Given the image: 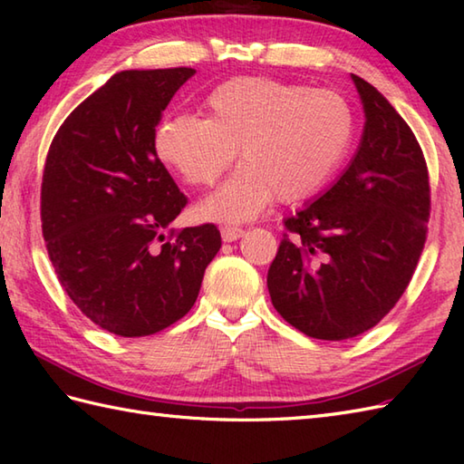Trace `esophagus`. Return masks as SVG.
Returning a JSON list of instances; mask_svg holds the SVG:
<instances>
[{"label":"esophagus","mask_w":464,"mask_h":464,"mask_svg":"<svg viewBox=\"0 0 464 464\" xmlns=\"http://www.w3.org/2000/svg\"><path fill=\"white\" fill-rule=\"evenodd\" d=\"M243 229L239 227H221V239L225 243H231V241H237L239 237H243Z\"/></svg>","instance_id":"esophagus-1"}]
</instances>
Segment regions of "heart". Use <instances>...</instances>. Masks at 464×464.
Returning a JSON list of instances; mask_svg holds the SVG:
<instances>
[{
    "instance_id": "b5f03b06",
    "label": "heart",
    "mask_w": 464,
    "mask_h": 464,
    "mask_svg": "<svg viewBox=\"0 0 464 464\" xmlns=\"http://www.w3.org/2000/svg\"><path fill=\"white\" fill-rule=\"evenodd\" d=\"M205 115H175L155 131L160 160L187 183L209 187L243 163L199 205L213 221L255 219L277 199L299 203L329 185L347 160L357 121L337 92L269 77H235L205 97Z\"/></svg>"
}]
</instances>
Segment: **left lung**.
Returning a JSON list of instances; mask_svg holds the SVG:
<instances>
[{"instance_id": "obj_1", "label": "left lung", "mask_w": 464, "mask_h": 464, "mask_svg": "<svg viewBox=\"0 0 464 464\" xmlns=\"http://www.w3.org/2000/svg\"><path fill=\"white\" fill-rule=\"evenodd\" d=\"M364 130L327 191L285 219L267 287L281 317L313 339L372 329L405 293L427 241L430 187L415 133L371 83L351 75Z\"/></svg>"}]
</instances>
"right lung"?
I'll list each match as a JSON object with an SVG mask.
<instances>
[{
    "label": "right lung",
    "instance_id": "obj_1",
    "mask_svg": "<svg viewBox=\"0 0 464 464\" xmlns=\"http://www.w3.org/2000/svg\"><path fill=\"white\" fill-rule=\"evenodd\" d=\"M191 67L127 69L67 117L49 147L42 231L62 287L120 337L185 317L221 249L213 223L165 231L187 205L155 151V127Z\"/></svg>",
    "mask_w": 464,
    "mask_h": 464
}]
</instances>
